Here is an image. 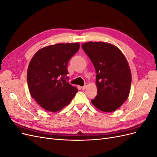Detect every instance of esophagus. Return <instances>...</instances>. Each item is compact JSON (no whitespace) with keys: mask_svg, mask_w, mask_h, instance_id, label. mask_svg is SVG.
<instances>
[{"mask_svg":"<svg viewBox=\"0 0 157 157\" xmlns=\"http://www.w3.org/2000/svg\"><path fill=\"white\" fill-rule=\"evenodd\" d=\"M87 86H88V84H85L84 86H82V87H81L82 90H85V89H86V87H87Z\"/></svg>","mask_w":157,"mask_h":157,"instance_id":"1","label":"esophagus"}]
</instances>
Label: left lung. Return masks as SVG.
<instances>
[{"mask_svg":"<svg viewBox=\"0 0 157 157\" xmlns=\"http://www.w3.org/2000/svg\"><path fill=\"white\" fill-rule=\"evenodd\" d=\"M96 72V97L91 102L103 112L115 111L129 96L131 71L124 55L115 45L104 42L82 44Z\"/></svg>","mask_w":157,"mask_h":157,"instance_id":"obj_1","label":"left lung"}]
</instances>
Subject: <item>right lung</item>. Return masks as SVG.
<instances>
[{"label": "right lung", "instance_id": "right-lung-1", "mask_svg": "<svg viewBox=\"0 0 157 157\" xmlns=\"http://www.w3.org/2000/svg\"><path fill=\"white\" fill-rule=\"evenodd\" d=\"M79 48L78 42L47 46L31 59L27 75L28 87L31 97L46 111L61 110L78 92L66 79L67 63Z\"/></svg>", "mask_w": 157, "mask_h": 157}]
</instances>
